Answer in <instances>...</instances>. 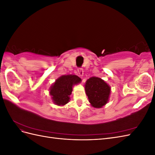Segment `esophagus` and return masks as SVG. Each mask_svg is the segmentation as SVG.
I'll return each mask as SVG.
<instances>
[{
	"label": "esophagus",
	"mask_w": 155,
	"mask_h": 155,
	"mask_svg": "<svg viewBox=\"0 0 155 155\" xmlns=\"http://www.w3.org/2000/svg\"><path fill=\"white\" fill-rule=\"evenodd\" d=\"M78 74H79V76H82L83 75V68H78Z\"/></svg>",
	"instance_id": "34e87169"
}]
</instances>
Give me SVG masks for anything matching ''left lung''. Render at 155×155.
Here are the masks:
<instances>
[{"label":"left lung","instance_id":"left-lung-1","mask_svg":"<svg viewBox=\"0 0 155 155\" xmlns=\"http://www.w3.org/2000/svg\"><path fill=\"white\" fill-rule=\"evenodd\" d=\"M86 94L92 107L101 108L109 100L110 88L104 80L96 77L88 79L85 85Z\"/></svg>","mask_w":155,"mask_h":155}]
</instances>
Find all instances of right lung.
Here are the masks:
<instances>
[{
	"instance_id": "1",
	"label": "right lung",
	"mask_w": 155,
	"mask_h": 155,
	"mask_svg": "<svg viewBox=\"0 0 155 155\" xmlns=\"http://www.w3.org/2000/svg\"><path fill=\"white\" fill-rule=\"evenodd\" d=\"M81 81V78L76 75H64L58 78L50 89L54 104L58 105L67 104L72 92V86Z\"/></svg>"
}]
</instances>
